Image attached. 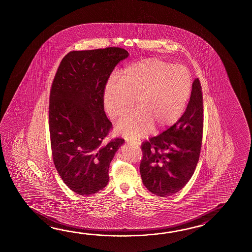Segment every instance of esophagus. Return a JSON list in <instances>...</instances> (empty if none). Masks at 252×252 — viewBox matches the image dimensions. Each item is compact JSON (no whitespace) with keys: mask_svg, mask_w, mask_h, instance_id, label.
I'll return each mask as SVG.
<instances>
[{"mask_svg":"<svg viewBox=\"0 0 252 252\" xmlns=\"http://www.w3.org/2000/svg\"><path fill=\"white\" fill-rule=\"evenodd\" d=\"M130 144L134 145V146H136V147H139V141H133V142H130Z\"/></svg>","mask_w":252,"mask_h":252,"instance_id":"34e87169","label":"esophagus"}]
</instances>
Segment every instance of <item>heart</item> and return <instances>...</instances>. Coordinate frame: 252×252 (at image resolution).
I'll use <instances>...</instances> for the list:
<instances>
[{
	"instance_id": "heart-1",
	"label": "heart",
	"mask_w": 252,
	"mask_h": 252,
	"mask_svg": "<svg viewBox=\"0 0 252 252\" xmlns=\"http://www.w3.org/2000/svg\"><path fill=\"white\" fill-rule=\"evenodd\" d=\"M188 70L160 59H147L128 64L110 80L103 91V104L109 116L118 119L116 129L128 139H141L150 131H159L176 124L182 116L191 94Z\"/></svg>"
}]
</instances>
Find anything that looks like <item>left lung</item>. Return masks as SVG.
Returning a JSON list of instances; mask_svg holds the SVG:
<instances>
[{
	"instance_id": "8db88e82",
	"label": "left lung",
	"mask_w": 252,
	"mask_h": 252,
	"mask_svg": "<svg viewBox=\"0 0 252 252\" xmlns=\"http://www.w3.org/2000/svg\"><path fill=\"white\" fill-rule=\"evenodd\" d=\"M203 126V93L196 78L181 118L170 128L141 144L143 158L139 170L149 191L165 197L177 193L188 184L198 163Z\"/></svg>"
}]
</instances>
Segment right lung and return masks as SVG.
<instances>
[{"label":"right lung","mask_w":252,"mask_h":252,"mask_svg":"<svg viewBox=\"0 0 252 252\" xmlns=\"http://www.w3.org/2000/svg\"><path fill=\"white\" fill-rule=\"evenodd\" d=\"M124 48L71 51L54 77L49 96V133L53 161L64 184L81 195L95 193L109 182V166L121 138L107 143L113 128L104 113L103 91Z\"/></svg>","instance_id":"add662e5"}]
</instances>
